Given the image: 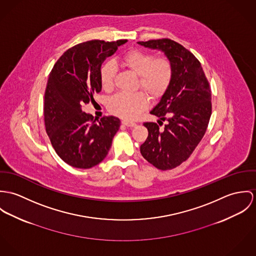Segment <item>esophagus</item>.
Masks as SVG:
<instances>
[{"label": "esophagus", "instance_id": "obj_1", "mask_svg": "<svg viewBox=\"0 0 256 256\" xmlns=\"http://www.w3.org/2000/svg\"><path fill=\"white\" fill-rule=\"evenodd\" d=\"M122 124L124 126H128V128H132V126H136V122H128V120H122Z\"/></svg>", "mask_w": 256, "mask_h": 256}]
</instances>
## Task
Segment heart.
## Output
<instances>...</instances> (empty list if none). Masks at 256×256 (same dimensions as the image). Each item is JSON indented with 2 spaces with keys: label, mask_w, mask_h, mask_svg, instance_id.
<instances>
[{
  "label": "heart",
  "mask_w": 256,
  "mask_h": 256,
  "mask_svg": "<svg viewBox=\"0 0 256 256\" xmlns=\"http://www.w3.org/2000/svg\"><path fill=\"white\" fill-rule=\"evenodd\" d=\"M120 62L138 76L140 86L151 98L160 97L169 87L172 78V66L169 60L154 57L146 52L132 50L120 58ZM116 68L111 62L100 70V82L103 89L111 90L114 86ZM147 106V97L143 92L134 94L118 93L109 102L112 114L126 120L136 118Z\"/></svg>",
  "instance_id": "b5f03b06"
}]
</instances>
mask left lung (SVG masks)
I'll return each mask as SVG.
<instances>
[{
  "label": "left lung",
  "instance_id": "left-lung-1",
  "mask_svg": "<svg viewBox=\"0 0 256 256\" xmlns=\"http://www.w3.org/2000/svg\"><path fill=\"white\" fill-rule=\"evenodd\" d=\"M157 50L170 60L172 78L159 102L150 111L160 125L144 122L148 138L140 146L144 159L159 170H170L180 165L202 140L211 116V90L198 60L180 44L170 39L138 42Z\"/></svg>",
  "mask_w": 256,
  "mask_h": 256
}]
</instances>
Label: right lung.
Returning <instances> with one entry per match:
<instances>
[{
    "instance_id": "add662e5",
    "label": "right lung",
    "mask_w": 256,
    "mask_h": 256,
    "mask_svg": "<svg viewBox=\"0 0 256 256\" xmlns=\"http://www.w3.org/2000/svg\"><path fill=\"white\" fill-rule=\"evenodd\" d=\"M126 40L80 43L58 60L50 72L44 97L47 134L60 158L72 167L89 169L107 156L120 120L114 116L98 122L82 106L102 89L100 70Z\"/></svg>"
}]
</instances>
